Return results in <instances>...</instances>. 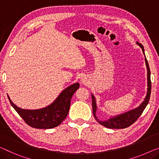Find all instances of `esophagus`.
Wrapping results in <instances>:
<instances>
[{"label":"esophagus","mask_w":159,"mask_h":159,"mask_svg":"<svg viewBox=\"0 0 159 159\" xmlns=\"http://www.w3.org/2000/svg\"><path fill=\"white\" fill-rule=\"evenodd\" d=\"M80 81H81L82 84H86V79H81V80H80Z\"/></svg>","instance_id":"1"}]
</instances>
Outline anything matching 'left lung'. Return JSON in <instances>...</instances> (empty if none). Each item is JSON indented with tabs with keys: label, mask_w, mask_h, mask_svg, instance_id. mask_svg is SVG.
I'll use <instances>...</instances> for the list:
<instances>
[{
	"label": "left lung",
	"mask_w": 159,
	"mask_h": 159,
	"mask_svg": "<svg viewBox=\"0 0 159 159\" xmlns=\"http://www.w3.org/2000/svg\"><path fill=\"white\" fill-rule=\"evenodd\" d=\"M136 43L142 48L143 53L144 54V56H145L143 45L139 43V42H137ZM145 62H146V68H147V84H148L147 93H146V98L144 99V101L142 102L141 105L138 106L137 108H134V109L133 110L127 111V112L125 113H121V114L111 117L110 118H108V119L106 120H100L98 118H97L96 115V110H97L96 98H95L93 95L91 94L92 108H93V116L95 118H96V120L99 123V124L106 128H108V129H125V128L129 127L134 124V123L136 121V120L139 118V116L142 114V113H143V111H144V109H145L146 106H147V104L148 103L149 99H150V96H151V71H150V68H149L148 61L147 59H146V56H145Z\"/></svg>",
	"instance_id": "left-lung-1"
}]
</instances>
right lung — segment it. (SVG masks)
<instances>
[{
  "label": "right lung",
  "mask_w": 159,
  "mask_h": 159,
  "mask_svg": "<svg viewBox=\"0 0 159 159\" xmlns=\"http://www.w3.org/2000/svg\"><path fill=\"white\" fill-rule=\"evenodd\" d=\"M79 88L75 83L65 89L51 104L35 110L23 109L16 106L8 96L11 106L26 124L35 129H53L60 125L67 116L73 95Z\"/></svg>",
  "instance_id": "obj_1"
}]
</instances>
